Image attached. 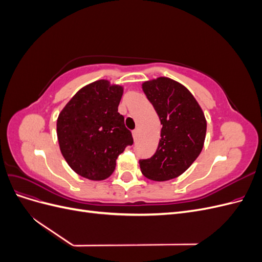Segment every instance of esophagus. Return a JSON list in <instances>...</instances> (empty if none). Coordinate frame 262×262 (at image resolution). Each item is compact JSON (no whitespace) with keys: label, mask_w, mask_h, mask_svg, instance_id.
<instances>
[{"label":"esophagus","mask_w":262,"mask_h":262,"mask_svg":"<svg viewBox=\"0 0 262 262\" xmlns=\"http://www.w3.org/2000/svg\"><path fill=\"white\" fill-rule=\"evenodd\" d=\"M132 137H133V140H134V141H138V138H139V131H138V130H134V131H132Z\"/></svg>","instance_id":"esophagus-1"}]
</instances>
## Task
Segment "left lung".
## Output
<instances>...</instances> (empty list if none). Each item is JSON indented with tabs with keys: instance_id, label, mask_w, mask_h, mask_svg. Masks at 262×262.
I'll return each mask as SVG.
<instances>
[{
	"instance_id": "left-lung-1",
	"label": "left lung",
	"mask_w": 262,
	"mask_h": 262,
	"mask_svg": "<svg viewBox=\"0 0 262 262\" xmlns=\"http://www.w3.org/2000/svg\"><path fill=\"white\" fill-rule=\"evenodd\" d=\"M142 90L154 106L163 126L155 154L140 161L141 171L154 181L177 178L201 153L207 119L187 87L169 77L145 81Z\"/></svg>"
}]
</instances>
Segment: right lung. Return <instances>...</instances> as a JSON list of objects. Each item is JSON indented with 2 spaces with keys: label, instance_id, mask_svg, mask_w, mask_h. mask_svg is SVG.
<instances>
[{
  "label": "right lung",
  "instance_id": "right-lung-1",
  "mask_svg": "<svg viewBox=\"0 0 262 262\" xmlns=\"http://www.w3.org/2000/svg\"><path fill=\"white\" fill-rule=\"evenodd\" d=\"M123 86L98 80L69 100L57 120L61 153L77 175L104 180L114 172L118 156L133 143L118 113Z\"/></svg>",
  "mask_w": 262,
  "mask_h": 262
}]
</instances>
